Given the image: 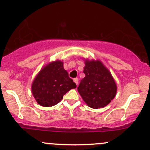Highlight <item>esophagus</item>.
I'll return each instance as SVG.
<instances>
[{
    "instance_id": "obj_1",
    "label": "esophagus",
    "mask_w": 150,
    "mask_h": 150,
    "mask_svg": "<svg viewBox=\"0 0 150 150\" xmlns=\"http://www.w3.org/2000/svg\"><path fill=\"white\" fill-rule=\"evenodd\" d=\"M73 81H74V82H75V83L77 85H78V79H77V78H74L73 79Z\"/></svg>"
}]
</instances>
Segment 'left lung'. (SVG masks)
Returning a JSON list of instances; mask_svg holds the SVG:
<instances>
[{
    "label": "left lung",
    "mask_w": 150,
    "mask_h": 150,
    "mask_svg": "<svg viewBox=\"0 0 150 150\" xmlns=\"http://www.w3.org/2000/svg\"><path fill=\"white\" fill-rule=\"evenodd\" d=\"M83 73L85 77L77 90L86 104L96 109L109 104L116 96L117 87L107 68L99 61H86Z\"/></svg>",
    "instance_id": "8db88e82"
}]
</instances>
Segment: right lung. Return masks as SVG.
<instances>
[{"label": "right lung", "mask_w": 150, "mask_h": 150, "mask_svg": "<svg viewBox=\"0 0 150 150\" xmlns=\"http://www.w3.org/2000/svg\"><path fill=\"white\" fill-rule=\"evenodd\" d=\"M76 84L63 68V63L57 61L46 65L34 79L32 91L36 101L41 106L49 107L57 104L63 95Z\"/></svg>", "instance_id": "add662e5"}]
</instances>
